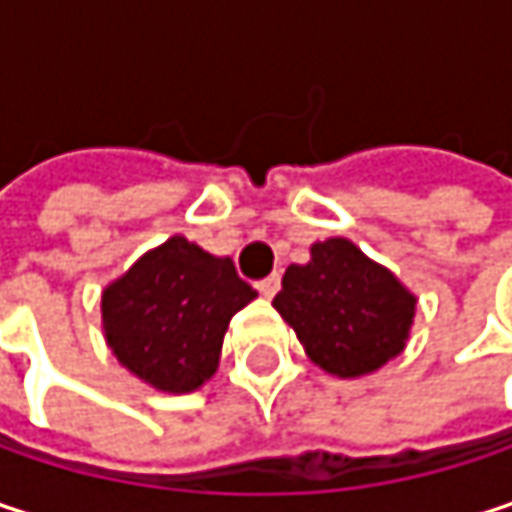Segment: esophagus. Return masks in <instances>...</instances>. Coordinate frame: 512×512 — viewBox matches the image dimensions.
I'll use <instances>...</instances> for the list:
<instances>
[{
  "label": "esophagus",
  "instance_id": "obj_1",
  "mask_svg": "<svg viewBox=\"0 0 512 512\" xmlns=\"http://www.w3.org/2000/svg\"><path fill=\"white\" fill-rule=\"evenodd\" d=\"M278 290H281V275H269V278L257 281V293H260V296H266V299H272Z\"/></svg>",
  "mask_w": 512,
  "mask_h": 512
}]
</instances>
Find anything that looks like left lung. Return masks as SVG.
<instances>
[{
	"label": "left lung",
	"mask_w": 512,
	"mask_h": 512,
	"mask_svg": "<svg viewBox=\"0 0 512 512\" xmlns=\"http://www.w3.org/2000/svg\"><path fill=\"white\" fill-rule=\"evenodd\" d=\"M314 364L364 376L394 358L412 329L415 296L350 240L311 246L308 263L284 272L272 299Z\"/></svg>",
	"instance_id": "left-lung-1"
}]
</instances>
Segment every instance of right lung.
<instances>
[{"mask_svg": "<svg viewBox=\"0 0 512 512\" xmlns=\"http://www.w3.org/2000/svg\"><path fill=\"white\" fill-rule=\"evenodd\" d=\"M255 296L231 257L171 237L103 290L106 341L139 379L186 394L216 373L231 317Z\"/></svg>", "mask_w": 512, "mask_h": 512, "instance_id": "obj_1", "label": "right lung"}]
</instances>
